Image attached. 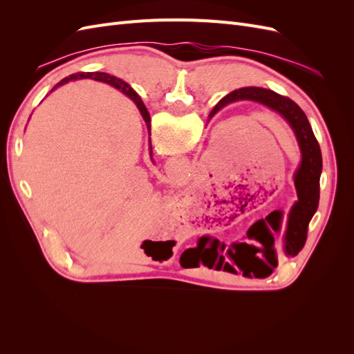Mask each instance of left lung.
I'll return each mask as SVG.
<instances>
[{
    "mask_svg": "<svg viewBox=\"0 0 354 354\" xmlns=\"http://www.w3.org/2000/svg\"><path fill=\"white\" fill-rule=\"evenodd\" d=\"M236 100H254L269 106L270 109L279 112L285 118L297 136L303 156L301 165L297 169L294 177L298 201L295 202L291 212H289L288 227L283 238V252L289 257H295L303 250L307 239L308 223L315 216L319 205V180L320 174H322V153H320L319 143L313 134L312 125H310L301 108L291 99L283 97V95H279L272 90L260 87H243L234 90L216 104V108L211 112V116L226 104ZM238 245L246 248V251L252 257V261L259 264L257 269L248 270L241 267L236 259H233L236 266H239L243 270V274H250V272H252V274L257 277H266L272 274L273 269H276L277 266V254L274 248V238L269 230L266 233H259L257 226H252L245 233V242ZM257 254L259 257H257ZM218 266L221 267L223 261H220ZM224 267H227V270L230 272H234L232 261L229 264H224Z\"/></svg>",
    "mask_w": 354,
    "mask_h": 354,
    "instance_id": "left-lung-1",
    "label": "left lung"
}]
</instances>
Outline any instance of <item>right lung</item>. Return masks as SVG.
<instances>
[{
    "label": "right lung",
    "instance_id": "1",
    "mask_svg": "<svg viewBox=\"0 0 354 354\" xmlns=\"http://www.w3.org/2000/svg\"><path fill=\"white\" fill-rule=\"evenodd\" d=\"M82 78H91V80H95V81L108 82V84L112 85V87H115V88H118V90H121L122 93H125V94L128 95V97H131V99L134 100V103L137 104L138 111L142 112V115H143V118H145L146 125H147V130L151 131V116H149V112H147V109H146V106L143 104L142 99L138 97V95L136 94V91H134L133 88H130V85H128L127 82H124L122 80L113 77V75L104 73V72H87V73L81 72V73H73V75H69L68 78H63L57 85H55V88L59 87V85H62V84H66V82L73 81V80H82ZM55 88H53V90H55Z\"/></svg>",
    "mask_w": 354,
    "mask_h": 354
}]
</instances>
